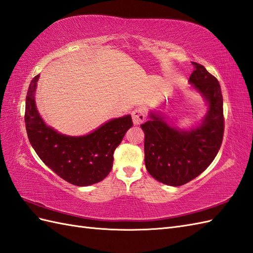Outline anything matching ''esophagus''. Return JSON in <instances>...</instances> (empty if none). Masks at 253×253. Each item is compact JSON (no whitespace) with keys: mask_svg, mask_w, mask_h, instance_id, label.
I'll return each instance as SVG.
<instances>
[{"mask_svg":"<svg viewBox=\"0 0 253 253\" xmlns=\"http://www.w3.org/2000/svg\"><path fill=\"white\" fill-rule=\"evenodd\" d=\"M132 122L134 125H140L145 120V111L143 108H136L131 112Z\"/></svg>","mask_w":253,"mask_h":253,"instance_id":"obj_1","label":"esophagus"}]
</instances>
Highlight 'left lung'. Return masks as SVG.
Segmentation results:
<instances>
[{
    "label": "left lung",
    "mask_w": 253,
    "mask_h": 253,
    "mask_svg": "<svg viewBox=\"0 0 253 253\" xmlns=\"http://www.w3.org/2000/svg\"><path fill=\"white\" fill-rule=\"evenodd\" d=\"M190 84L207 100L209 110L201 125L182 130L162 115L150 114L141 125L144 132V162L149 173L164 184L180 186L206 170L221 148L224 133L223 97L218 80L202 64L192 62Z\"/></svg>",
    "instance_id": "left-lung-1"
}]
</instances>
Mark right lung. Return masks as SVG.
<instances>
[{
	"label": "right lung",
	"instance_id": "1",
	"mask_svg": "<svg viewBox=\"0 0 253 253\" xmlns=\"http://www.w3.org/2000/svg\"><path fill=\"white\" fill-rule=\"evenodd\" d=\"M39 75L27 92L25 123L32 148L46 166L67 182L87 186L102 181L113 167L114 151L132 126L130 115L109 121L82 137L61 134L47 126L34 100Z\"/></svg>",
	"mask_w": 253,
	"mask_h": 253
}]
</instances>
